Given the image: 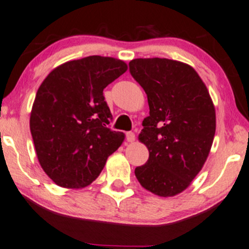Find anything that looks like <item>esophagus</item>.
I'll use <instances>...</instances> for the list:
<instances>
[{
	"label": "esophagus",
	"instance_id": "34e87169",
	"mask_svg": "<svg viewBox=\"0 0 249 249\" xmlns=\"http://www.w3.org/2000/svg\"><path fill=\"white\" fill-rule=\"evenodd\" d=\"M125 139H127L128 142H134L135 141V134L133 132H127L125 133Z\"/></svg>",
	"mask_w": 249,
	"mask_h": 249
}]
</instances>
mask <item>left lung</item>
Returning <instances> with one entry per match:
<instances>
[{"label": "left lung", "instance_id": "1", "mask_svg": "<svg viewBox=\"0 0 249 249\" xmlns=\"http://www.w3.org/2000/svg\"><path fill=\"white\" fill-rule=\"evenodd\" d=\"M134 80L148 97L149 116L139 140L149 150L135 177L147 191L174 196L199 174L213 143L215 109L205 83L188 64L168 58H135Z\"/></svg>", "mask_w": 249, "mask_h": 249}]
</instances>
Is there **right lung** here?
Segmentation results:
<instances>
[{
  "label": "right lung",
  "instance_id": "1",
  "mask_svg": "<svg viewBox=\"0 0 249 249\" xmlns=\"http://www.w3.org/2000/svg\"><path fill=\"white\" fill-rule=\"evenodd\" d=\"M127 71L124 61L88 56L55 68L38 88L30 132L41 167L64 188H83L100 175L124 135L111 130L103 89Z\"/></svg>",
  "mask_w": 249,
  "mask_h": 249
}]
</instances>
